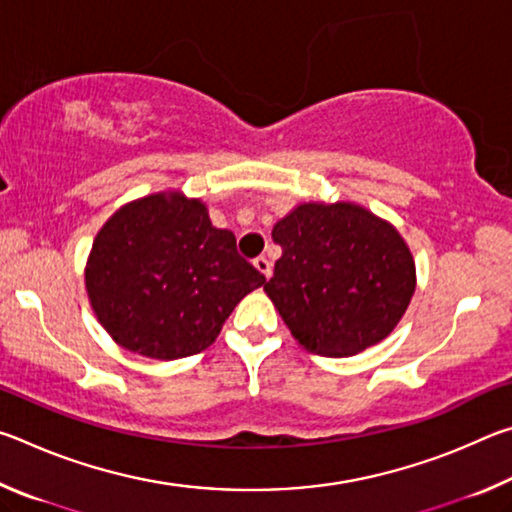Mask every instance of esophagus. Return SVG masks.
<instances>
[{
	"label": "esophagus",
	"mask_w": 512,
	"mask_h": 512,
	"mask_svg": "<svg viewBox=\"0 0 512 512\" xmlns=\"http://www.w3.org/2000/svg\"><path fill=\"white\" fill-rule=\"evenodd\" d=\"M253 264H255V268L259 273H262L264 277H271V273H273V264L268 262V259L264 257V255H259V257H255L253 259Z\"/></svg>",
	"instance_id": "34e87169"
}]
</instances>
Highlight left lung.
Segmentation results:
<instances>
[{
	"label": "left lung",
	"instance_id": "1",
	"mask_svg": "<svg viewBox=\"0 0 512 512\" xmlns=\"http://www.w3.org/2000/svg\"><path fill=\"white\" fill-rule=\"evenodd\" d=\"M282 246L264 284L300 345L350 357L386 339L415 291V264L393 225L352 203H305L275 223Z\"/></svg>",
	"mask_w": 512,
	"mask_h": 512
}]
</instances>
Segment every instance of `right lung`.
Here are the masks:
<instances>
[{
	"instance_id": "add662e5",
	"label": "right lung",
	"mask_w": 512,
	"mask_h": 512,
	"mask_svg": "<svg viewBox=\"0 0 512 512\" xmlns=\"http://www.w3.org/2000/svg\"><path fill=\"white\" fill-rule=\"evenodd\" d=\"M266 277L237 253L201 201L153 194L121 207L94 239L85 287L126 350L153 359L203 352Z\"/></svg>"
}]
</instances>
